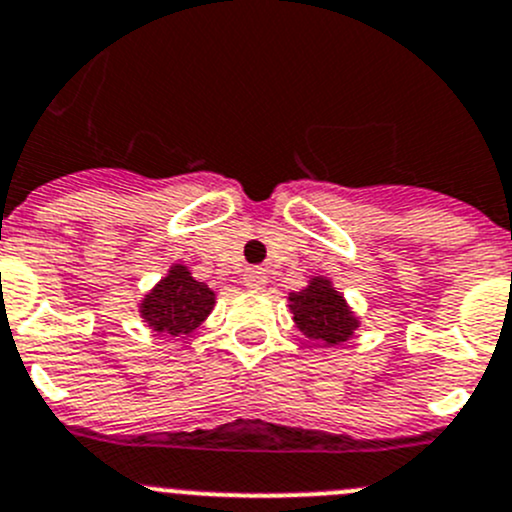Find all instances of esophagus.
Instances as JSON below:
<instances>
[{
    "label": "esophagus",
    "mask_w": 512,
    "mask_h": 512,
    "mask_svg": "<svg viewBox=\"0 0 512 512\" xmlns=\"http://www.w3.org/2000/svg\"><path fill=\"white\" fill-rule=\"evenodd\" d=\"M242 282H245L247 287H252V290H260L267 282V272L262 270V267H250V270H245V275H242Z\"/></svg>",
    "instance_id": "obj_1"
}]
</instances>
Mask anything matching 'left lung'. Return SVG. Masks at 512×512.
<instances>
[{"label": "left lung", "instance_id": "8db88e82", "mask_svg": "<svg viewBox=\"0 0 512 512\" xmlns=\"http://www.w3.org/2000/svg\"><path fill=\"white\" fill-rule=\"evenodd\" d=\"M287 302H290L292 320L302 335L322 342L325 347L342 345L360 327V320L350 310L342 292H337L332 280L322 275L310 277L307 287H302L300 292H290Z\"/></svg>", "mask_w": 512, "mask_h": 512}]
</instances>
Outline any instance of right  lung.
Returning a JSON list of instances; mask_svg holds the SVG:
<instances>
[{
	"label": "right lung",
	"mask_w": 512,
	"mask_h": 512,
	"mask_svg": "<svg viewBox=\"0 0 512 512\" xmlns=\"http://www.w3.org/2000/svg\"><path fill=\"white\" fill-rule=\"evenodd\" d=\"M215 307V292L195 280L185 265L175 262L167 275L140 300V317L150 330L187 335L207 320Z\"/></svg>",
	"instance_id": "obj_1"
}]
</instances>
